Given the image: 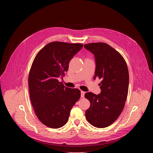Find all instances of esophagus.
<instances>
[{
  "label": "esophagus",
  "instance_id": "obj_1",
  "mask_svg": "<svg viewBox=\"0 0 153 153\" xmlns=\"http://www.w3.org/2000/svg\"><path fill=\"white\" fill-rule=\"evenodd\" d=\"M85 93L84 91H81V92H80V96H81V97H82V98H83V97H84V96H85Z\"/></svg>",
  "mask_w": 153,
  "mask_h": 153
}]
</instances>
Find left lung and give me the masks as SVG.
Wrapping results in <instances>:
<instances>
[{
  "instance_id": "1",
  "label": "left lung",
  "mask_w": 153,
  "mask_h": 153,
  "mask_svg": "<svg viewBox=\"0 0 153 153\" xmlns=\"http://www.w3.org/2000/svg\"><path fill=\"white\" fill-rule=\"evenodd\" d=\"M84 47L94 55V79H102L100 94L88 92L85 94L90 102L85 116L93 126L105 128L116 120L124 108L129 85L128 67L121 54L106 43H88Z\"/></svg>"
}]
</instances>
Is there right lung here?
Returning <instances> with one entry per match:
<instances>
[{"instance_id":"right-lung-1","label":"right lung","mask_w":153,"mask_h":153,"mask_svg":"<svg viewBox=\"0 0 153 153\" xmlns=\"http://www.w3.org/2000/svg\"><path fill=\"white\" fill-rule=\"evenodd\" d=\"M83 47L81 43L53 42L36 55L29 73L30 96L39 120L51 128L67 123L72 107L80 97L77 88L65 86L58 80L69 63Z\"/></svg>"}]
</instances>
